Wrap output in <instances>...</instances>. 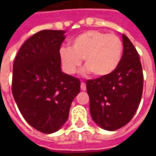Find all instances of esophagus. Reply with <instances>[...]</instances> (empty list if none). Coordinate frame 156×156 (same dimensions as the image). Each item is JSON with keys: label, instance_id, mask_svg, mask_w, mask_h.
I'll use <instances>...</instances> for the list:
<instances>
[{"label": "esophagus", "instance_id": "1", "mask_svg": "<svg viewBox=\"0 0 156 156\" xmlns=\"http://www.w3.org/2000/svg\"><path fill=\"white\" fill-rule=\"evenodd\" d=\"M81 90L83 91H85L86 90V84H85L84 82H81Z\"/></svg>", "mask_w": 156, "mask_h": 156}]
</instances>
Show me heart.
<instances>
[{"label":"heart","instance_id":"obj_1","mask_svg":"<svg viewBox=\"0 0 156 156\" xmlns=\"http://www.w3.org/2000/svg\"><path fill=\"white\" fill-rule=\"evenodd\" d=\"M123 44L115 34L89 30L71 41V47L62 46L59 57L62 68L68 74H74L84 59L85 71L96 77L110 74L119 65Z\"/></svg>","mask_w":156,"mask_h":156}]
</instances>
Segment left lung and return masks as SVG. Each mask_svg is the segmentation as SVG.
<instances>
[{
    "label": "left lung",
    "instance_id": "obj_1",
    "mask_svg": "<svg viewBox=\"0 0 156 156\" xmlns=\"http://www.w3.org/2000/svg\"><path fill=\"white\" fill-rule=\"evenodd\" d=\"M119 65L110 74L86 81L92 119L107 130L127 124L137 110L143 93V71L137 50L125 35Z\"/></svg>",
    "mask_w": 156,
    "mask_h": 156
}]
</instances>
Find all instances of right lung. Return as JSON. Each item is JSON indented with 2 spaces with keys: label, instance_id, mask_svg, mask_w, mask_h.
I'll list each match as a JSON object with an SVG mask.
<instances>
[{
  "label": "right lung",
  "instance_id": "1",
  "mask_svg": "<svg viewBox=\"0 0 156 156\" xmlns=\"http://www.w3.org/2000/svg\"><path fill=\"white\" fill-rule=\"evenodd\" d=\"M65 31L43 30L22 44L13 63L12 91L25 120L44 134L67 121L80 80L62 73L59 49Z\"/></svg>",
  "mask_w": 156,
  "mask_h": 156
}]
</instances>
